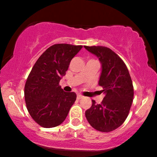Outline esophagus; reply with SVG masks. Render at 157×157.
<instances>
[{"instance_id": "esophagus-1", "label": "esophagus", "mask_w": 157, "mask_h": 157, "mask_svg": "<svg viewBox=\"0 0 157 157\" xmlns=\"http://www.w3.org/2000/svg\"><path fill=\"white\" fill-rule=\"evenodd\" d=\"M83 98V96H82L81 94H77V100H80V99Z\"/></svg>"}]
</instances>
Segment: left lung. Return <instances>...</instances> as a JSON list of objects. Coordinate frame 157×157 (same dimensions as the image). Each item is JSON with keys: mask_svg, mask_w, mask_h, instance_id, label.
<instances>
[{"mask_svg": "<svg viewBox=\"0 0 157 157\" xmlns=\"http://www.w3.org/2000/svg\"><path fill=\"white\" fill-rule=\"evenodd\" d=\"M84 47L96 55L101 63L99 85L105 94L100 104L92 100L91 107L86 111V117L94 129L110 132L120 127L128 115L134 99L132 80L125 63L109 48Z\"/></svg>", "mask_w": 157, "mask_h": 157, "instance_id": "obj_1", "label": "left lung"}]
</instances>
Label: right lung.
<instances>
[{"mask_svg": "<svg viewBox=\"0 0 157 157\" xmlns=\"http://www.w3.org/2000/svg\"><path fill=\"white\" fill-rule=\"evenodd\" d=\"M82 46L59 44L50 46L36 61L24 88L26 108L32 118L44 128H53L66 120L75 103V92L59 86L70 62Z\"/></svg>", "mask_w": 157, "mask_h": 157, "instance_id": "obj_1", "label": "right lung"}]
</instances>
